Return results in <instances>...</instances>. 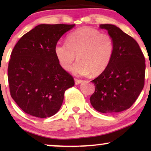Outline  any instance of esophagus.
Here are the masks:
<instances>
[{
  "label": "esophagus",
  "mask_w": 151,
  "mask_h": 151,
  "mask_svg": "<svg viewBox=\"0 0 151 151\" xmlns=\"http://www.w3.org/2000/svg\"><path fill=\"white\" fill-rule=\"evenodd\" d=\"M82 80L77 79V78H76V79H75V83H76V84H79L80 83H82Z\"/></svg>",
  "instance_id": "34e87169"
}]
</instances>
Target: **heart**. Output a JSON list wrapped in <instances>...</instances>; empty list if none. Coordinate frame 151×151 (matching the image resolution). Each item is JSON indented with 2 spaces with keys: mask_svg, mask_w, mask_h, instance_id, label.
<instances>
[{
  "mask_svg": "<svg viewBox=\"0 0 151 151\" xmlns=\"http://www.w3.org/2000/svg\"><path fill=\"white\" fill-rule=\"evenodd\" d=\"M67 43L58 42L55 57L63 69L69 71L75 60L72 71L77 76L102 73L108 67L114 53V41L111 36L96 29L84 27L67 36Z\"/></svg>",
  "mask_w": 151,
  "mask_h": 151,
  "instance_id": "obj_1",
  "label": "heart"
}]
</instances>
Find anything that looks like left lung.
<instances>
[{"label":"left lung","instance_id":"1","mask_svg":"<svg viewBox=\"0 0 151 151\" xmlns=\"http://www.w3.org/2000/svg\"><path fill=\"white\" fill-rule=\"evenodd\" d=\"M114 41L113 58L96 79L90 102L96 111L114 114L129 109L142 92L145 78V58L138 43L119 27L100 24Z\"/></svg>","mask_w":151,"mask_h":151}]
</instances>
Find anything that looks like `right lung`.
<instances>
[{
    "label": "right lung",
    "instance_id": "add662e5",
    "mask_svg": "<svg viewBox=\"0 0 151 151\" xmlns=\"http://www.w3.org/2000/svg\"><path fill=\"white\" fill-rule=\"evenodd\" d=\"M75 24H41L23 35L8 66L10 94L24 112L45 118L60 109L65 91L75 84L60 65L54 48Z\"/></svg>",
    "mask_w": 151,
    "mask_h": 151
}]
</instances>
